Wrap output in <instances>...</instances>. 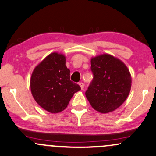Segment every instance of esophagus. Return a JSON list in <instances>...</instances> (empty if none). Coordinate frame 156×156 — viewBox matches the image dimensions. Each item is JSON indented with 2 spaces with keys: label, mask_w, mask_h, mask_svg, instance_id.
Returning <instances> with one entry per match:
<instances>
[{
  "label": "esophagus",
  "mask_w": 156,
  "mask_h": 156,
  "mask_svg": "<svg viewBox=\"0 0 156 156\" xmlns=\"http://www.w3.org/2000/svg\"><path fill=\"white\" fill-rule=\"evenodd\" d=\"M79 85H80V87H81V89H82H82H84V83H83V82H80V83H79Z\"/></svg>",
  "instance_id": "esophagus-1"
}]
</instances>
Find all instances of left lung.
Masks as SVG:
<instances>
[{
	"label": "left lung",
	"instance_id": "8db88e82",
	"mask_svg": "<svg viewBox=\"0 0 156 156\" xmlns=\"http://www.w3.org/2000/svg\"><path fill=\"white\" fill-rule=\"evenodd\" d=\"M93 80L85 95L93 108L103 114L118 108L129 94L131 77L121 60L104 54L91 59Z\"/></svg>",
	"mask_w": 156,
	"mask_h": 156
}]
</instances>
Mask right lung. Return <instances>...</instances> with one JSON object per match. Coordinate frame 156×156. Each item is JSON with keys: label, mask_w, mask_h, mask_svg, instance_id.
Returning a JSON list of instances; mask_svg holds the SVG:
<instances>
[{"label": "right lung", "mask_w": 156, "mask_h": 156, "mask_svg": "<svg viewBox=\"0 0 156 156\" xmlns=\"http://www.w3.org/2000/svg\"><path fill=\"white\" fill-rule=\"evenodd\" d=\"M65 57L53 52L33 70L30 89L35 101L44 110L55 114L67 108L74 94L81 89L70 80Z\"/></svg>", "instance_id": "obj_1"}]
</instances>
